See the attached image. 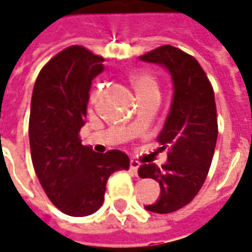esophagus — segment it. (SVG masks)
<instances>
[{
  "label": "esophagus",
  "mask_w": 252,
  "mask_h": 252,
  "mask_svg": "<svg viewBox=\"0 0 252 252\" xmlns=\"http://www.w3.org/2000/svg\"><path fill=\"white\" fill-rule=\"evenodd\" d=\"M139 165H141L139 164V161H135V159H131V161H130V170H131V173L137 174Z\"/></svg>",
  "instance_id": "1"
}]
</instances>
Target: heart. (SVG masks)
<instances>
[{
	"label": "heart",
	"instance_id": "1",
	"mask_svg": "<svg viewBox=\"0 0 252 252\" xmlns=\"http://www.w3.org/2000/svg\"><path fill=\"white\" fill-rule=\"evenodd\" d=\"M130 82L139 99L146 96H159L158 84L152 75L146 72H134L130 76Z\"/></svg>",
	"mask_w": 252,
	"mask_h": 252
}]
</instances>
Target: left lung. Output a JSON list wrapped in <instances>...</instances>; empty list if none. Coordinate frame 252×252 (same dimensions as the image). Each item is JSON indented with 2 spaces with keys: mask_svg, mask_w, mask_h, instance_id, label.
I'll use <instances>...</instances> for the list:
<instances>
[{
  "mask_svg": "<svg viewBox=\"0 0 252 252\" xmlns=\"http://www.w3.org/2000/svg\"><path fill=\"white\" fill-rule=\"evenodd\" d=\"M139 59L164 65L173 80L170 111L157 139L161 150L168 149V162H149L138 170L139 177L156 180L161 188L159 199L145 208L170 214L194 199L211 168L218 139L214 88L199 62L176 47L162 45Z\"/></svg>",
  "mask_w": 252,
  "mask_h": 252,
  "instance_id": "8db88e82",
  "label": "left lung"
}]
</instances>
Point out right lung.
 <instances>
[{
  "label": "right lung",
  "instance_id": "1",
  "mask_svg": "<svg viewBox=\"0 0 252 252\" xmlns=\"http://www.w3.org/2000/svg\"><path fill=\"white\" fill-rule=\"evenodd\" d=\"M104 59L82 45L53 56L38 73L29 115V144L34 172L52 204L69 216H88L104 200L108 177L127 170L121 150L95 153L82 145L93 79Z\"/></svg>",
  "mask_w": 252,
  "mask_h": 252
}]
</instances>
